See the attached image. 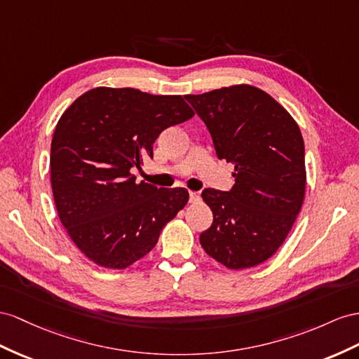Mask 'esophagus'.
<instances>
[{"instance_id": "obj_1", "label": "esophagus", "mask_w": 359, "mask_h": 359, "mask_svg": "<svg viewBox=\"0 0 359 359\" xmlns=\"http://www.w3.org/2000/svg\"><path fill=\"white\" fill-rule=\"evenodd\" d=\"M198 198H200V192L189 191V201H191V203H194V201H197Z\"/></svg>"}]
</instances>
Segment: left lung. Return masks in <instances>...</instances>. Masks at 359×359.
I'll return each mask as SVG.
<instances>
[{
  "label": "left lung",
  "instance_id": "8db88e82",
  "mask_svg": "<svg viewBox=\"0 0 359 359\" xmlns=\"http://www.w3.org/2000/svg\"><path fill=\"white\" fill-rule=\"evenodd\" d=\"M185 98L206 124L218 159L235 165L231 191L201 192L214 223L200 244L227 269L255 267L283 244L305 198L300 128L271 95L250 85Z\"/></svg>",
  "mask_w": 359,
  "mask_h": 359
}]
</instances>
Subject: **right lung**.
I'll list each match as a JSON object with an SVG mask.
<instances>
[{"label":"right lung","mask_w":359,"mask_h":359,"mask_svg":"<svg viewBox=\"0 0 359 359\" xmlns=\"http://www.w3.org/2000/svg\"><path fill=\"white\" fill-rule=\"evenodd\" d=\"M192 116L182 95L103 86L63 112L51 141V188L63 227L88 259L127 269L185 208V188L136 183L132 170L153 158L161 132Z\"/></svg>","instance_id":"obj_1"}]
</instances>
